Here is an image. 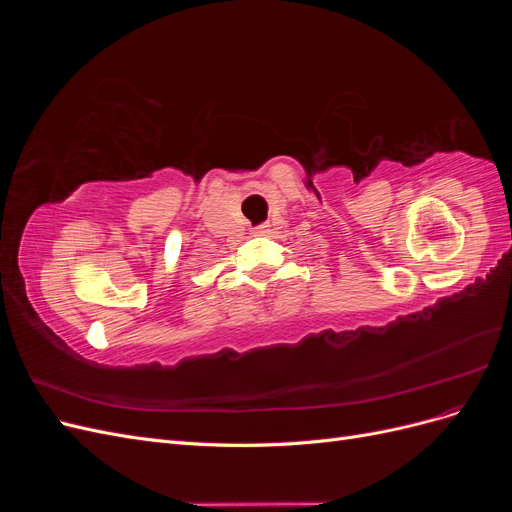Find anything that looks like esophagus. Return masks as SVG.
<instances>
[{"label":"esophagus","instance_id":"34e87169","mask_svg":"<svg viewBox=\"0 0 512 512\" xmlns=\"http://www.w3.org/2000/svg\"><path fill=\"white\" fill-rule=\"evenodd\" d=\"M265 232H267V224H260V226L252 228V235H256V237H260V235H265Z\"/></svg>","mask_w":512,"mask_h":512}]
</instances>
